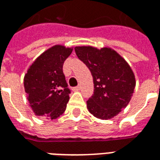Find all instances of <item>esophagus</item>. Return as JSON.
<instances>
[{"label": "esophagus", "mask_w": 160, "mask_h": 160, "mask_svg": "<svg viewBox=\"0 0 160 160\" xmlns=\"http://www.w3.org/2000/svg\"><path fill=\"white\" fill-rule=\"evenodd\" d=\"M80 89V86H78V87H75L73 88V91H79Z\"/></svg>", "instance_id": "obj_1"}]
</instances>
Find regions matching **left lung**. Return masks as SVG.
Instances as JSON below:
<instances>
[{
    "instance_id": "left-lung-1",
    "label": "left lung",
    "mask_w": 160,
    "mask_h": 160,
    "mask_svg": "<svg viewBox=\"0 0 160 160\" xmlns=\"http://www.w3.org/2000/svg\"><path fill=\"white\" fill-rule=\"evenodd\" d=\"M74 50L93 78V94L87 101L89 112L105 120L116 117L133 96L135 78L130 66L111 48L77 46Z\"/></svg>"
}]
</instances>
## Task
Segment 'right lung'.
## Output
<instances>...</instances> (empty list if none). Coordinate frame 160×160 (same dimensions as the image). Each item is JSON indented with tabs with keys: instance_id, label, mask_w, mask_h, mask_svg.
Segmentation results:
<instances>
[{
	"instance_id": "1",
	"label": "right lung",
	"mask_w": 160,
	"mask_h": 160,
	"mask_svg": "<svg viewBox=\"0 0 160 160\" xmlns=\"http://www.w3.org/2000/svg\"><path fill=\"white\" fill-rule=\"evenodd\" d=\"M72 51L73 48L52 46L33 62L25 74L27 99L38 117L56 119L66 110L70 90L62 66Z\"/></svg>"
}]
</instances>
